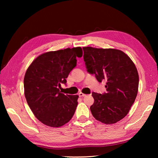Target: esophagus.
<instances>
[{"label":"esophagus","instance_id":"obj_1","mask_svg":"<svg viewBox=\"0 0 158 158\" xmlns=\"http://www.w3.org/2000/svg\"><path fill=\"white\" fill-rule=\"evenodd\" d=\"M79 97H84V96H85V94H84V93H79Z\"/></svg>","mask_w":158,"mask_h":158}]
</instances>
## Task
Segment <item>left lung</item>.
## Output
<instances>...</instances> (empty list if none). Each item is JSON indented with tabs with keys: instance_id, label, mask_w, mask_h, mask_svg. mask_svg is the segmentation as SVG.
<instances>
[{
	"instance_id": "1",
	"label": "left lung",
	"mask_w": 158,
	"mask_h": 158,
	"mask_svg": "<svg viewBox=\"0 0 158 158\" xmlns=\"http://www.w3.org/2000/svg\"><path fill=\"white\" fill-rule=\"evenodd\" d=\"M87 71L99 82L105 81L106 92L94 93L90 106L93 117L105 124H114L126 116L135 102L139 88L137 68L121 50L83 47Z\"/></svg>"
}]
</instances>
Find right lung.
<instances>
[{
	"label": "right lung",
	"mask_w": 158,
	"mask_h": 158,
	"mask_svg": "<svg viewBox=\"0 0 158 158\" xmlns=\"http://www.w3.org/2000/svg\"><path fill=\"white\" fill-rule=\"evenodd\" d=\"M82 54L80 47L48 52L37 56L26 72V101L35 116L47 126H63L75 112L79 96L63 94L59 88L60 84H66V78L77 65L76 58Z\"/></svg>",
	"instance_id": "1"
}]
</instances>
